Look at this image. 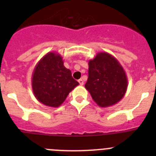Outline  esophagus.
Listing matches in <instances>:
<instances>
[{
    "mask_svg": "<svg viewBox=\"0 0 156 156\" xmlns=\"http://www.w3.org/2000/svg\"><path fill=\"white\" fill-rule=\"evenodd\" d=\"M78 82H79V83L80 85H83V83H84V82H83V79H80L79 80H78Z\"/></svg>",
    "mask_w": 156,
    "mask_h": 156,
    "instance_id": "esophagus-1",
    "label": "esophagus"
}]
</instances>
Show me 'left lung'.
Listing matches in <instances>:
<instances>
[{
  "mask_svg": "<svg viewBox=\"0 0 156 156\" xmlns=\"http://www.w3.org/2000/svg\"><path fill=\"white\" fill-rule=\"evenodd\" d=\"M85 88L100 107L114 105L123 98L127 77L119 61L107 52H99L88 62Z\"/></svg>",
  "mask_w": 156,
  "mask_h": 156,
  "instance_id": "left-lung-1",
  "label": "left lung"
}]
</instances>
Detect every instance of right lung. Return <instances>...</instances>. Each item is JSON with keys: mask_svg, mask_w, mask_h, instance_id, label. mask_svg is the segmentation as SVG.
I'll use <instances>...</instances> for the list:
<instances>
[{"mask_svg": "<svg viewBox=\"0 0 156 156\" xmlns=\"http://www.w3.org/2000/svg\"><path fill=\"white\" fill-rule=\"evenodd\" d=\"M79 85L71 71L64 66L59 54L48 52L38 62L32 75V88L36 98L44 105L57 108Z\"/></svg>", "mask_w": 156, "mask_h": 156, "instance_id": "add662e5", "label": "right lung"}]
</instances>
